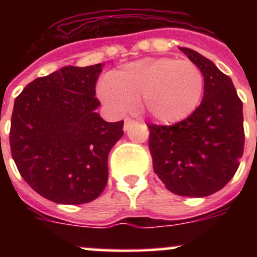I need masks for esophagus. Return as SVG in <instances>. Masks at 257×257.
<instances>
[{"instance_id":"34e87169","label":"esophagus","mask_w":257,"mask_h":257,"mask_svg":"<svg viewBox=\"0 0 257 257\" xmlns=\"http://www.w3.org/2000/svg\"><path fill=\"white\" fill-rule=\"evenodd\" d=\"M136 123V121L135 119H133V118H126V119H124V130H128V128H130L131 126H133V124H135Z\"/></svg>"}]
</instances>
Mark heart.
<instances>
[{"label":"heart","mask_w":257,"mask_h":257,"mask_svg":"<svg viewBox=\"0 0 257 257\" xmlns=\"http://www.w3.org/2000/svg\"><path fill=\"white\" fill-rule=\"evenodd\" d=\"M203 87V74L193 61L149 58L109 72L100 96L115 113L127 112L142 100L149 117L171 124L196 110Z\"/></svg>","instance_id":"1"}]
</instances>
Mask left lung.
Masks as SVG:
<instances>
[{"instance_id":"left-lung-1","label":"left lung","mask_w":257,"mask_h":257,"mask_svg":"<svg viewBox=\"0 0 257 257\" xmlns=\"http://www.w3.org/2000/svg\"><path fill=\"white\" fill-rule=\"evenodd\" d=\"M181 51L201 69L205 94L188 118L174 124H147L153 170L170 192L206 197L229 183L243 154L242 100L230 77L193 50Z\"/></svg>"}]
</instances>
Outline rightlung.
<instances>
[{"label": "right lung", "instance_id": "1", "mask_svg": "<svg viewBox=\"0 0 257 257\" xmlns=\"http://www.w3.org/2000/svg\"><path fill=\"white\" fill-rule=\"evenodd\" d=\"M101 64L64 67L26 86L14 103L13 160L40 196L81 205L100 196L108 156L123 135V121L106 122L95 109Z\"/></svg>", "mask_w": 257, "mask_h": 257}]
</instances>
